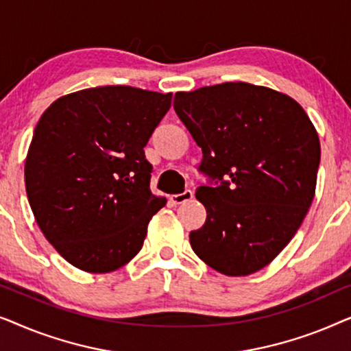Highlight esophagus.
Returning a JSON list of instances; mask_svg holds the SVG:
<instances>
[{
    "label": "esophagus",
    "mask_w": 351,
    "mask_h": 351,
    "mask_svg": "<svg viewBox=\"0 0 351 351\" xmlns=\"http://www.w3.org/2000/svg\"><path fill=\"white\" fill-rule=\"evenodd\" d=\"M193 198V191L191 190H185L184 193H177V195H171V203L172 204H182L185 203V201H190Z\"/></svg>",
    "instance_id": "34e87169"
}]
</instances>
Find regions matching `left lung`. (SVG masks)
Returning <instances> with one entry per match:
<instances>
[{
  "mask_svg": "<svg viewBox=\"0 0 351 351\" xmlns=\"http://www.w3.org/2000/svg\"><path fill=\"white\" fill-rule=\"evenodd\" d=\"M174 110L203 161L196 199L206 222L190 233L196 256L227 276L267 267L304 222L321 160L318 132L289 95L249 83L177 93Z\"/></svg>",
  "mask_w": 351,
  "mask_h": 351,
  "instance_id": "8db88e82",
  "label": "left lung"
}]
</instances>
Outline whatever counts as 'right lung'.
<instances>
[{"mask_svg":"<svg viewBox=\"0 0 351 351\" xmlns=\"http://www.w3.org/2000/svg\"><path fill=\"white\" fill-rule=\"evenodd\" d=\"M172 94L102 86L57 99L41 114L25 160L38 227L71 265L114 271L137 256L166 198L150 191L143 147Z\"/></svg>","mask_w":351,"mask_h":351,"instance_id":"obj_1","label":"right lung"}]
</instances>
